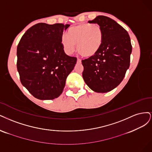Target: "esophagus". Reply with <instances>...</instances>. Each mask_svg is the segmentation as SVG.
<instances>
[{
  "label": "esophagus",
  "instance_id": "esophagus-1",
  "mask_svg": "<svg viewBox=\"0 0 152 152\" xmlns=\"http://www.w3.org/2000/svg\"><path fill=\"white\" fill-rule=\"evenodd\" d=\"M77 63H78V64H81V59H80V58H77Z\"/></svg>",
  "mask_w": 152,
  "mask_h": 152
}]
</instances>
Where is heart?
I'll use <instances>...</instances> for the list:
<instances>
[{
	"instance_id": "heart-1",
	"label": "heart",
	"mask_w": 152,
	"mask_h": 152,
	"mask_svg": "<svg viewBox=\"0 0 152 152\" xmlns=\"http://www.w3.org/2000/svg\"><path fill=\"white\" fill-rule=\"evenodd\" d=\"M61 44L67 54L77 50L83 56L88 57L95 55L102 46L103 31L97 24H81L67 30V35L61 37Z\"/></svg>"
}]
</instances>
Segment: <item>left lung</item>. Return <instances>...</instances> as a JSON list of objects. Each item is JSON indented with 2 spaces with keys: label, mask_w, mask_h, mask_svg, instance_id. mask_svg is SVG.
Returning a JSON list of instances; mask_svg holds the SVG:
<instances>
[{
  "label": "left lung",
  "mask_w": 152,
  "mask_h": 152,
  "mask_svg": "<svg viewBox=\"0 0 152 152\" xmlns=\"http://www.w3.org/2000/svg\"><path fill=\"white\" fill-rule=\"evenodd\" d=\"M88 23L101 27L103 42L95 55L81 61L83 77L93 91L107 93L120 84L129 67L130 37L123 27L109 17L98 16Z\"/></svg>",
  "instance_id": "8db88e82"
}]
</instances>
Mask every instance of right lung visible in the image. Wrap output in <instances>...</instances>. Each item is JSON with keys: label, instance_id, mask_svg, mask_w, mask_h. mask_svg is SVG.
Returning <instances> with one entry per match:
<instances>
[{"label": "right lung", "instance_id": "add662e5", "mask_svg": "<svg viewBox=\"0 0 152 152\" xmlns=\"http://www.w3.org/2000/svg\"><path fill=\"white\" fill-rule=\"evenodd\" d=\"M69 24L38 23L24 33L17 47V69L21 84L35 98L60 96L77 58L66 55L61 39Z\"/></svg>", "mask_w": 152, "mask_h": 152}]
</instances>
